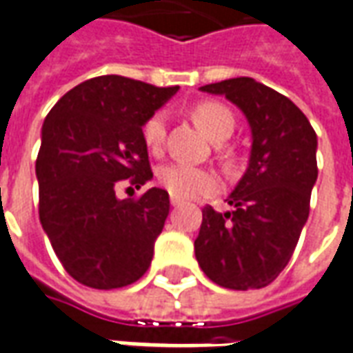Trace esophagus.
Listing matches in <instances>:
<instances>
[{
    "instance_id": "1",
    "label": "esophagus",
    "mask_w": 353,
    "mask_h": 353,
    "mask_svg": "<svg viewBox=\"0 0 353 353\" xmlns=\"http://www.w3.org/2000/svg\"><path fill=\"white\" fill-rule=\"evenodd\" d=\"M182 203V199L181 197H174V196H171V205L172 207H176V205H181Z\"/></svg>"
}]
</instances>
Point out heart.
Masks as SVG:
<instances>
[{"label":"heart","instance_id":"heart-1","mask_svg":"<svg viewBox=\"0 0 353 353\" xmlns=\"http://www.w3.org/2000/svg\"><path fill=\"white\" fill-rule=\"evenodd\" d=\"M190 114L212 141H224L234 132L236 117L232 110L219 101H201L192 106ZM167 137V116L165 112H156L146 119L142 127V139L152 154H159L165 146ZM228 154V150H224ZM157 181L171 196L196 197L201 194H211L219 190V176L211 169L194 167L188 163H169L157 171Z\"/></svg>","mask_w":353,"mask_h":353}]
</instances>
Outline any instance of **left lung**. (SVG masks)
Here are the masks:
<instances>
[{
  "instance_id": "obj_1",
  "label": "left lung",
  "mask_w": 353,
  "mask_h": 353,
  "mask_svg": "<svg viewBox=\"0 0 353 353\" xmlns=\"http://www.w3.org/2000/svg\"><path fill=\"white\" fill-rule=\"evenodd\" d=\"M241 108L252 131L249 167L226 199L232 211L203 207L194 241L205 276L234 291L262 289L291 261L308 221L317 181V137L308 117L285 94L234 77L203 85Z\"/></svg>"
}]
</instances>
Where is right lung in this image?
Masks as SVG:
<instances>
[{
	"mask_svg": "<svg viewBox=\"0 0 353 353\" xmlns=\"http://www.w3.org/2000/svg\"><path fill=\"white\" fill-rule=\"evenodd\" d=\"M176 91L99 76L76 85L45 117L36 159L39 221L64 270L85 287H127L150 268L169 194L150 188L117 199L116 188H141L154 176L142 125Z\"/></svg>",
	"mask_w": 353,
	"mask_h": 353,
	"instance_id": "add662e5",
	"label": "right lung"
}]
</instances>
